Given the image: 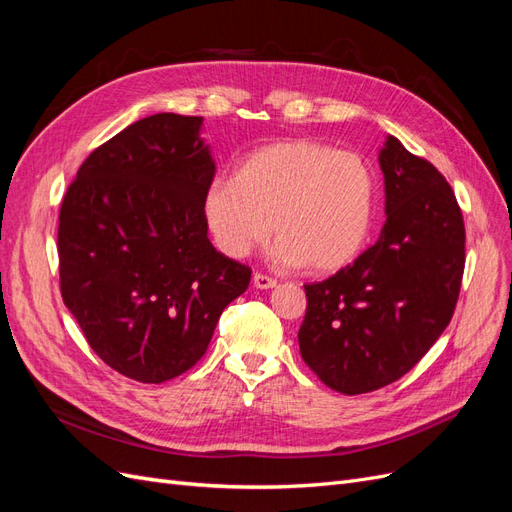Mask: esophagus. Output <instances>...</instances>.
<instances>
[{
	"mask_svg": "<svg viewBox=\"0 0 512 512\" xmlns=\"http://www.w3.org/2000/svg\"><path fill=\"white\" fill-rule=\"evenodd\" d=\"M252 284H254V288H258V290H269V288H275V286H277V282L273 280V277H269V275H265V273H254Z\"/></svg>",
	"mask_w": 512,
	"mask_h": 512,
	"instance_id": "obj_1",
	"label": "esophagus"
}]
</instances>
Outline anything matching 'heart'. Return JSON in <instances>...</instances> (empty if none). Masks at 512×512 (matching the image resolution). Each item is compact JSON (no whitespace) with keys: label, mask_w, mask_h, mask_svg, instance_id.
Masks as SVG:
<instances>
[{"label":"heart","mask_w":512,"mask_h":512,"mask_svg":"<svg viewBox=\"0 0 512 512\" xmlns=\"http://www.w3.org/2000/svg\"><path fill=\"white\" fill-rule=\"evenodd\" d=\"M376 196V173L361 153L290 138L252 151L235 179L215 181L203 209L215 243L232 258L275 232L280 265L335 273L367 243Z\"/></svg>","instance_id":"b5f03b06"}]
</instances>
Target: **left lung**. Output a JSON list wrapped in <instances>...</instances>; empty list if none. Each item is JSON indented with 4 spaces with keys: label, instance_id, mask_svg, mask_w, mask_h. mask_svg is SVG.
Instances as JSON below:
<instances>
[{
    "label": "left lung",
    "instance_id": "left-lung-1",
    "mask_svg": "<svg viewBox=\"0 0 512 512\" xmlns=\"http://www.w3.org/2000/svg\"><path fill=\"white\" fill-rule=\"evenodd\" d=\"M382 235L352 265L307 284L303 361L344 395L399 380L453 318L466 265V228L451 185L395 136L380 149Z\"/></svg>",
    "mask_w": 512,
    "mask_h": 512
}]
</instances>
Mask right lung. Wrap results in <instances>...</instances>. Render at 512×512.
<instances>
[{"label": "right lung", "mask_w": 512, "mask_h": 512, "mask_svg": "<svg viewBox=\"0 0 512 512\" xmlns=\"http://www.w3.org/2000/svg\"><path fill=\"white\" fill-rule=\"evenodd\" d=\"M203 117L151 115L81 164L59 211V282L100 359L160 384L207 352L224 307L252 271L207 237L215 175Z\"/></svg>", "instance_id": "obj_1"}]
</instances>
